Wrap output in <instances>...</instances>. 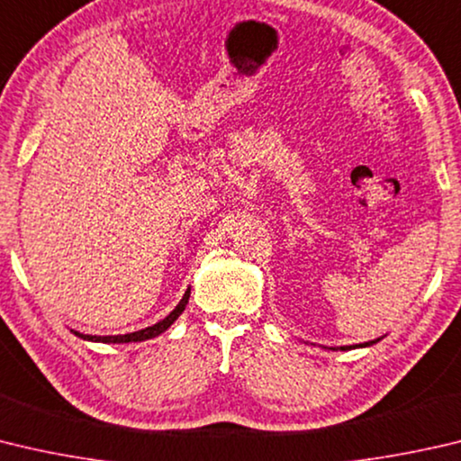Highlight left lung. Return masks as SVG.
Returning <instances> with one entry per match:
<instances>
[{"label": "left lung", "mask_w": 461, "mask_h": 461, "mask_svg": "<svg viewBox=\"0 0 461 461\" xmlns=\"http://www.w3.org/2000/svg\"><path fill=\"white\" fill-rule=\"evenodd\" d=\"M379 340V339H376ZM376 340H371V342H365V345H358V347H369V345H375ZM348 348H357V345H353V347H340V350H348Z\"/></svg>", "instance_id": "left-lung-1"}]
</instances>
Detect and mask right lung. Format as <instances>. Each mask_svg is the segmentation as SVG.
<instances>
[{
  "label": "right lung",
  "instance_id": "add662e5",
  "mask_svg": "<svg viewBox=\"0 0 461 461\" xmlns=\"http://www.w3.org/2000/svg\"><path fill=\"white\" fill-rule=\"evenodd\" d=\"M189 294H191V290H187L185 294H183L181 303H179L177 306H175V311H173L169 316H165L163 321H158V322L153 324V326H147V329H143V330L129 332V334H116V337H90V334H80V332H74V334H78L80 339L95 340V342H140V340L158 337V334L169 329V326H171L175 321H177L179 314H181L183 311H185V306H187V303H189Z\"/></svg>",
  "mask_w": 461,
  "mask_h": 461
}]
</instances>
